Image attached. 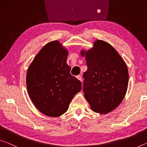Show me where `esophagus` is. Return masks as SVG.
Here are the masks:
<instances>
[{
	"instance_id": "obj_1",
	"label": "esophagus",
	"mask_w": 147,
	"mask_h": 147,
	"mask_svg": "<svg viewBox=\"0 0 147 147\" xmlns=\"http://www.w3.org/2000/svg\"><path fill=\"white\" fill-rule=\"evenodd\" d=\"M76 78H77V79L78 80L80 81L81 82H82V76H78L76 77Z\"/></svg>"
}]
</instances>
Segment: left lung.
I'll return each mask as SVG.
<instances>
[{
  "label": "left lung",
  "instance_id": "left-lung-1",
  "mask_svg": "<svg viewBox=\"0 0 147 147\" xmlns=\"http://www.w3.org/2000/svg\"><path fill=\"white\" fill-rule=\"evenodd\" d=\"M88 70L84 73V93L91 109L107 114L119 106L128 85L127 65L116 50L107 42L96 39L93 47L80 51Z\"/></svg>",
  "mask_w": 147,
  "mask_h": 147
}]
</instances>
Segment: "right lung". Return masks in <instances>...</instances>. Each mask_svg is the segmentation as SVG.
I'll use <instances>...</instances> for the list:
<instances>
[{
  "label": "right lung",
  "mask_w": 147,
  "mask_h": 147,
  "mask_svg": "<svg viewBox=\"0 0 147 147\" xmlns=\"http://www.w3.org/2000/svg\"><path fill=\"white\" fill-rule=\"evenodd\" d=\"M69 52L60 42L47 43L28 67L26 88L31 100L44 115L57 117L65 113L82 84L71 75L66 63Z\"/></svg>",
  "instance_id": "add662e5"
}]
</instances>
